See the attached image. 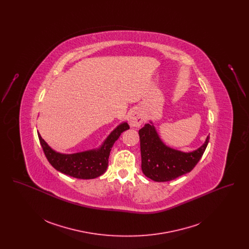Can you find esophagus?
<instances>
[{
    "instance_id": "esophagus-1",
    "label": "esophagus",
    "mask_w": 249,
    "mask_h": 249,
    "mask_svg": "<svg viewBox=\"0 0 249 249\" xmlns=\"http://www.w3.org/2000/svg\"><path fill=\"white\" fill-rule=\"evenodd\" d=\"M129 123L131 127H140L142 123V114L138 110H133L129 114Z\"/></svg>"
}]
</instances>
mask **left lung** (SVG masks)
<instances>
[{"instance_id":"8db88e82","label":"left lung","mask_w":249,"mask_h":249,"mask_svg":"<svg viewBox=\"0 0 249 249\" xmlns=\"http://www.w3.org/2000/svg\"><path fill=\"white\" fill-rule=\"evenodd\" d=\"M139 136L142 173L156 182L171 181L190 173L201 160L209 142L207 136L197 150L184 153L166 146L150 124H145L139 130Z\"/></svg>"}]
</instances>
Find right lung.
<instances>
[{"mask_svg": "<svg viewBox=\"0 0 249 249\" xmlns=\"http://www.w3.org/2000/svg\"><path fill=\"white\" fill-rule=\"evenodd\" d=\"M129 129L130 126L126 122L122 123L111 132L100 149L76 154L57 153L48 146L40 134H38V138L46 158L57 171L72 178L92 179L106 173L108 167L109 155L114 143L123 131Z\"/></svg>", "mask_w": 249, "mask_h": 249, "instance_id": "right-lung-1", "label": "right lung"}]
</instances>
